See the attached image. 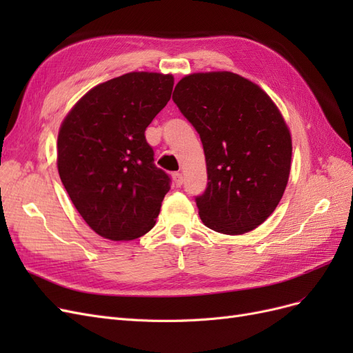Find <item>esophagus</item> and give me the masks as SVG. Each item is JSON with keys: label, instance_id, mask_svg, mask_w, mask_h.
Segmentation results:
<instances>
[{"label": "esophagus", "instance_id": "esophagus-1", "mask_svg": "<svg viewBox=\"0 0 353 353\" xmlns=\"http://www.w3.org/2000/svg\"><path fill=\"white\" fill-rule=\"evenodd\" d=\"M172 178H174V184H175L176 187H181V185H183V183H184V176H183V174L175 172V174L172 175Z\"/></svg>", "mask_w": 353, "mask_h": 353}]
</instances>
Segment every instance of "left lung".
Returning <instances> with one entry per match:
<instances>
[{
    "label": "left lung",
    "mask_w": 353,
    "mask_h": 353,
    "mask_svg": "<svg viewBox=\"0 0 353 353\" xmlns=\"http://www.w3.org/2000/svg\"><path fill=\"white\" fill-rule=\"evenodd\" d=\"M196 128L208 187L196 196L205 225L222 234L259 227L279 205L290 175L292 137L270 95L231 72L193 73L172 95Z\"/></svg>",
    "instance_id": "8db88e82"
}]
</instances>
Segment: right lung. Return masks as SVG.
Returning <instances> with one entry per match:
<instances>
[{
  "label": "right lung",
  "instance_id": "right-lung-1",
  "mask_svg": "<svg viewBox=\"0 0 353 353\" xmlns=\"http://www.w3.org/2000/svg\"><path fill=\"white\" fill-rule=\"evenodd\" d=\"M172 74L131 72L90 90L57 138L63 185L99 236L128 241L150 231L170 188L145 130L168 104Z\"/></svg>",
  "mask_w": 353,
  "mask_h": 353
}]
</instances>
